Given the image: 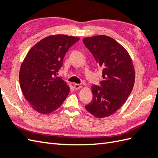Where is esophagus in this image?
Instances as JSON below:
<instances>
[{
    "label": "esophagus",
    "mask_w": 158,
    "mask_h": 158,
    "mask_svg": "<svg viewBox=\"0 0 158 158\" xmlns=\"http://www.w3.org/2000/svg\"><path fill=\"white\" fill-rule=\"evenodd\" d=\"M74 87L76 89H78L81 88V85L79 84H75L74 85Z\"/></svg>",
    "instance_id": "1"
}]
</instances>
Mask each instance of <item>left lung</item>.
I'll use <instances>...</instances> for the list:
<instances>
[{
  "label": "left lung",
  "mask_w": 158,
  "mask_h": 158,
  "mask_svg": "<svg viewBox=\"0 0 158 158\" xmlns=\"http://www.w3.org/2000/svg\"><path fill=\"white\" fill-rule=\"evenodd\" d=\"M102 68L103 80L93 85V99L85 107L97 118L111 115L125 103L135 80V71L127 51L113 38L100 35L83 40Z\"/></svg>",
  "instance_id": "left-lung-1"
}]
</instances>
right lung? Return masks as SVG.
Returning a JSON list of instances; mask_svg holds the SVG:
<instances>
[{
	"label": "right lung",
	"mask_w": 158,
	"mask_h": 158,
	"mask_svg": "<svg viewBox=\"0 0 158 158\" xmlns=\"http://www.w3.org/2000/svg\"><path fill=\"white\" fill-rule=\"evenodd\" d=\"M79 40L66 35L46 37L31 47L22 62L19 73L20 88L38 113L54 111L69 95V86L56 74L66 52Z\"/></svg>",
	"instance_id": "obj_1"
}]
</instances>
